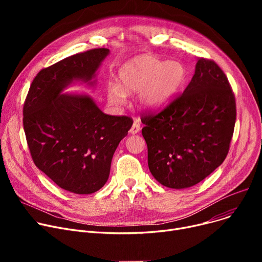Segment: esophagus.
Instances as JSON below:
<instances>
[{
    "label": "esophagus",
    "mask_w": 262,
    "mask_h": 262,
    "mask_svg": "<svg viewBox=\"0 0 262 262\" xmlns=\"http://www.w3.org/2000/svg\"><path fill=\"white\" fill-rule=\"evenodd\" d=\"M139 130H140V122H139V120L136 119V120L134 121V123H133V125H132V128H130L129 133L133 134V135H135V134H137V133H139Z\"/></svg>",
    "instance_id": "obj_1"
}]
</instances>
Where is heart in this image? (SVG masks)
I'll use <instances>...</instances> for the list:
<instances>
[{"mask_svg": "<svg viewBox=\"0 0 262 262\" xmlns=\"http://www.w3.org/2000/svg\"><path fill=\"white\" fill-rule=\"evenodd\" d=\"M184 66L175 60L162 61L153 56H139L124 63L118 72L119 85H107V100L123 105L126 93L139 92V103L157 108L171 100L185 79Z\"/></svg>", "mask_w": 262, "mask_h": 262, "instance_id": "heart-1", "label": "heart"}]
</instances>
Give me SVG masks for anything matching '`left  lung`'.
Returning <instances> with one entry per match:
<instances>
[{
	"label": "left lung",
	"mask_w": 262,
	"mask_h": 262,
	"mask_svg": "<svg viewBox=\"0 0 262 262\" xmlns=\"http://www.w3.org/2000/svg\"><path fill=\"white\" fill-rule=\"evenodd\" d=\"M148 169L162 186L185 189L210 175L227 156L236 123L228 79L213 60L199 58L182 95L142 116Z\"/></svg>",
	"instance_id": "8db88e82"
}]
</instances>
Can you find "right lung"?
Here are the masks:
<instances>
[{"label": "right lung", "instance_id": "obj_1", "mask_svg": "<svg viewBox=\"0 0 262 262\" xmlns=\"http://www.w3.org/2000/svg\"><path fill=\"white\" fill-rule=\"evenodd\" d=\"M108 49H93L42 69L23 107V127L36 167L58 187L91 194L107 182L113 156L133 125L108 116L85 93H62L74 82L93 86Z\"/></svg>", "mask_w": 262, "mask_h": 262}]
</instances>
